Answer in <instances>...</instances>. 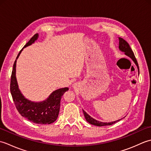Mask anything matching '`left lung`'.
<instances>
[{"mask_svg":"<svg viewBox=\"0 0 151 151\" xmlns=\"http://www.w3.org/2000/svg\"><path fill=\"white\" fill-rule=\"evenodd\" d=\"M119 49L121 51V52H123L125 55L129 56V58H130L132 60V61L134 62V63H135L136 65L137 66V70H138V74H139V70L138 63H137V60L136 59L135 56H134V54L133 52V51L132 50V49H131L129 44L121 37H119ZM83 112H84V117L86 118V121H87L89 123L95 125V126H98V127L106 126V125L113 124L116 123V122L120 121L121 119H118L117 121L110 122V123H105V122H101V121H99L95 119L94 118H93L92 117L90 116V115H88L87 113H86V112L84 110H83Z\"/></svg>","mask_w":151,"mask_h":151,"instance_id":"1","label":"left lung"}]
</instances>
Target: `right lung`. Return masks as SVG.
Returning a JSON list of instances; mask_svg holds the SVG:
<instances>
[{"label": "right lung", "mask_w": 151, "mask_h": 151, "mask_svg": "<svg viewBox=\"0 0 151 151\" xmlns=\"http://www.w3.org/2000/svg\"><path fill=\"white\" fill-rule=\"evenodd\" d=\"M38 37L39 34H35L21 50L16 58L12 73L10 91L16 108L22 117L36 124H51L58 117L61 99L64 93L69 90V88L65 87L58 89L54 91L45 100L34 102L28 100L22 95L19 88L16 78V63L19 55L24 48L34 43Z\"/></svg>", "instance_id": "obj_1"}]
</instances>
